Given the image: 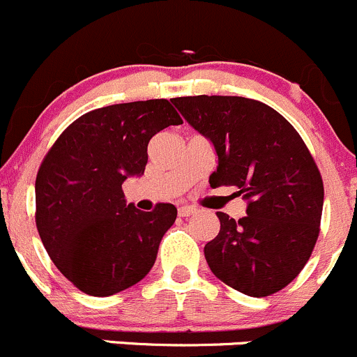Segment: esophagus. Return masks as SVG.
<instances>
[{"mask_svg":"<svg viewBox=\"0 0 357 357\" xmlns=\"http://www.w3.org/2000/svg\"><path fill=\"white\" fill-rule=\"evenodd\" d=\"M196 213V208L194 206H180L178 208V215L180 217H190V215Z\"/></svg>","mask_w":357,"mask_h":357,"instance_id":"esophagus-1","label":"esophagus"}]
</instances>
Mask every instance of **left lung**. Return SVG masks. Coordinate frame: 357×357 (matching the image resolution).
<instances>
[{
    "instance_id": "obj_1",
    "label": "left lung",
    "mask_w": 357,
    "mask_h": 357,
    "mask_svg": "<svg viewBox=\"0 0 357 357\" xmlns=\"http://www.w3.org/2000/svg\"><path fill=\"white\" fill-rule=\"evenodd\" d=\"M218 156L211 187L246 201L239 220L218 211L220 231L204 246L211 273L250 297H267L298 276L319 236L323 178L297 130L264 102L197 95L172 98Z\"/></svg>"
}]
</instances>
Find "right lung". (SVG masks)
<instances>
[{
    "mask_svg": "<svg viewBox=\"0 0 357 357\" xmlns=\"http://www.w3.org/2000/svg\"><path fill=\"white\" fill-rule=\"evenodd\" d=\"M165 98L95 109L67 126L36 177V225L57 269L81 291L109 297L153 269L177 208L140 211L126 204L123 182L144 175L147 146L180 125Z\"/></svg>",
    "mask_w": 357,
    "mask_h": 357,
    "instance_id": "obj_1",
    "label": "right lung"
}]
</instances>
